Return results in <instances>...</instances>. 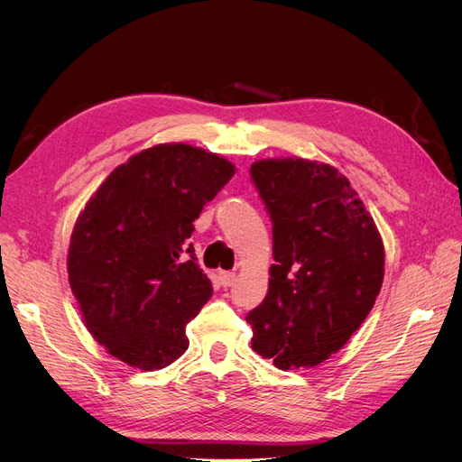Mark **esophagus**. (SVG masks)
Instances as JSON below:
<instances>
[{"mask_svg": "<svg viewBox=\"0 0 462 462\" xmlns=\"http://www.w3.org/2000/svg\"><path fill=\"white\" fill-rule=\"evenodd\" d=\"M217 279H219V283H221L223 287H231V285L235 283V279H236V275H235L233 272H219Z\"/></svg>", "mask_w": 462, "mask_h": 462, "instance_id": "obj_1", "label": "esophagus"}]
</instances>
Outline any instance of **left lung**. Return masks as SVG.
Masks as SVG:
<instances>
[{"label":"left lung","mask_w":462,"mask_h":462,"mask_svg":"<svg viewBox=\"0 0 462 462\" xmlns=\"http://www.w3.org/2000/svg\"><path fill=\"white\" fill-rule=\"evenodd\" d=\"M250 175L273 221L275 260L268 295L246 316L253 348L279 370L318 366L351 339L380 295L382 235L337 167L268 158Z\"/></svg>","instance_id":"obj_1"}]
</instances>
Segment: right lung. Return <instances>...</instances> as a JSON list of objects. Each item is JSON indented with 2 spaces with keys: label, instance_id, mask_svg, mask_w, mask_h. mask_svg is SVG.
<instances>
[{
  "label": "right lung",
  "instance_id": "add662e5",
  "mask_svg": "<svg viewBox=\"0 0 462 462\" xmlns=\"http://www.w3.org/2000/svg\"><path fill=\"white\" fill-rule=\"evenodd\" d=\"M235 171L199 146L156 144L117 165L80 209L69 285L87 329L111 356L152 372L187 351L185 328L212 297L187 239Z\"/></svg>",
  "mask_w": 462,
  "mask_h": 462
}]
</instances>
